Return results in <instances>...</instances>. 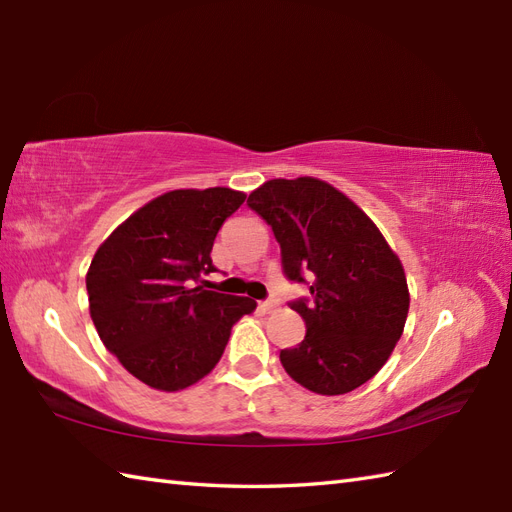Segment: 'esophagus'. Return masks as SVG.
Returning a JSON list of instances; mask_svg holds the SVG:
<instances>
[{"instance_id":"obj_1","label":"esophagus","mask_w":512,"mask_h":512,"mask_svg":"<svg viewBox=\"0 0 512 512\" xmlns=\"http://www.w3.org/2000/svg\"><path fill=\"white\" fill-rule=\"evenodd\" d=\"M277 306H279V301H277V299H266V301L259 303V310H264V312H273Z\"/></svg>"}]
</instances>
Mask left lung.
<instances>
[{"label":"left lung","mask_w":512,"mask_h":512,"mask_svg":"<svg viewBox=\"0 0 512 512\" xmlns=\"http://www.w3.org/2000/svg\"><path fill=\"white\" fill-rule=\"evenodd\" d=\"M248 206L273 228L290 281L310 279V299L290 308L306 321V339L281 350L288 376L321 396L367 383L405 330V268L363 209L319 178L268 180Z\"/></svg>","instance_id":"obj_1"}]
</instances>
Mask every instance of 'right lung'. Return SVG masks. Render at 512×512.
I'll return each mask as SVG.
<instances>
[{"label":"right lung","instance_id":"obj_1","mask_svg":"<svg viewBox=\"0 0 512 512\" xmlns=\"http://www.w3.org/2000/svg\"><path fill=\"white\" fill-rule=\"evenodd\" d=\"M246 193L176 189L140 206L94 253L85 286L103 345L158 391L198 383L220 361L233 325L257 303L198 286L211 248Z\"/></svg>","mask_w":512,"mask_h":512}]
</instances>
